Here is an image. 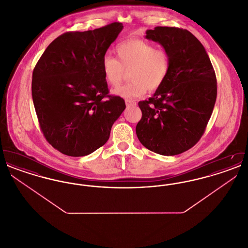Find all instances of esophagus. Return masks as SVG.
Instances as JSON below:
<instances>
[{"label": "esophagus", "mask_w": 248, "mask_h": 248, "mask_svg": "<svg viewBox=\"0 0 248 248\" xmlns=\"http://www.w3.org/2000/svg\"><path fill=\"white\" fill-rule=\"evenodd\" d=\"M125 104H126V106H136L137 105V103H136V101H134V100H132V99H126L125 100Z\"/></svg>", "instance_id": "34e87169"}]
</instances>
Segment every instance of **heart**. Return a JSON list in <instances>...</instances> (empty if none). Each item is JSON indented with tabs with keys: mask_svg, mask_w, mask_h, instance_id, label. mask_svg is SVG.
<instances>
[{
	"mask_svg": "<svg viewBox=\"0 0 248 248\" xmlns=\"http://www.w3.org/2000/svg\"><path fill=\"white\" fill-rule=\"evenodd\" d=\"M117 59L105 55L101 69L107 83L117 86L125 71H130L131 83L119 86L113 94L123 98H135L145 94L147 89L154 92L162 87L171 68V57L165 48L141 39L126 40L115 47Z\"/></svg>",
	"mask_w": 248,
	"mask_h": 248,
	"instance_id": "1",
	"label": "heart"
}]
</instances>
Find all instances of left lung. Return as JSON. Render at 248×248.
Here are the masks:
<instances>
[{
  "label": "left lung",
  "instance_id": "left-lung-1",
  "mask_svg": "<svg viewBox=\"0 0 248 248\" xmlns=\"http://www.w3.org/2000/svg\"><path fill=\"white\" fill-rule=\"evenodd\" d=\"M146 38L169 52L171 68L154 96L139 102L142 117L136 133L148 150L177 155L204 133L217 99L216 73L205 49L189 31L155 27L146 31Z\"/></svg>",
  "mask_w": 248,
  "mask_h": 248
}]
</instances>
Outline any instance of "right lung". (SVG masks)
<instances>
[{
    "mask_svg": "<svg viewBox=\"0 0 248 248\" xmlns=\"http://www.w3.org/2000/svg\"><path fill=\"white\" fill-rule=\"evenodd\" d=\"M124 26L113 22L94 31H70L55 39L38 60L31 94L40 128L61 154L80 157L108 140L125 108L108 94L101 60Z\"/></svg>",
    "mask_w": 248,
    "mask_h": 248,
    "instance_id": "add662e5",
    "label": "right lung"
}]
</instances>
